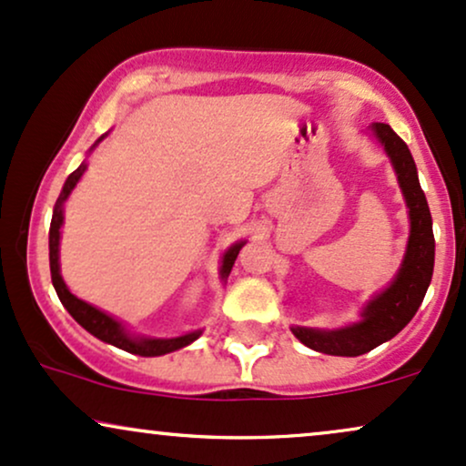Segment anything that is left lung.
Masks as SVG:
<instances>
[{"label":"left lung","instance_id":"8db88e82","mask_svg":"<svg viewBox=\"0 0 466 466\" xmlns=\"http://www.w3.org/2000/svg\"><path fill=\"white\" fill-rule=\"evenodd\" d=\"M370 131L393 165L406 208H409L410 229L396 277L363 305L357 322L338 329L292 327L294 338L303 341L308 349L335 357L365 355L382 341L396 338L420 309L434 270L432 217H430L426 196L421 191L413 155L390 125L374 122Z\"/></svg>","mask_w":466,"mask_h":466}]
</instances>
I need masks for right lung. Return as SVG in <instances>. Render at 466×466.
Here are the masks:
<instances>
[{
  "mask_svg": "<svg viewBox=\"0 0 466 466\" xmlns=\"http://www.w3.org/2000/svg\"><path fill=\"white\" fill-rule=\"evenodd\" d=\"M105 137H107V133L101 135V137L94 141V146L87 150V155H90V152L96 148ZM86 169H87V161L81 163L79 167L68 176L62 187L60 198H57L56 206H53V217H51V228H49V267H51V281H53V288H56L57 297H60L64 308L68 309V314L73 316L87 333H92L94 338H98L101 341H107V344L116 346V349H122L141 357H161V355H167V352L185 349V346H189L191 341H196L199 335H202V329L178 335V338H144V335H133L120 320H117V318L107 314V311L94 308L90 303L81 301L79 297H75V294L68 290L66 281L62 279L60 238H62V223H64V204H66L68 196L73 193L76 182L81 180V176H84ZM245 243L247 240H238V243L228 247L226 253L221 256V268H219L221 281H228L229 270H232L234 260H237L238 251L243 249Z\"/></svg>",
  "mask_w": 466,
  "mask_h": 466,
  "instance_id": "1",
  "label": "right lung"
}]
</instances>
